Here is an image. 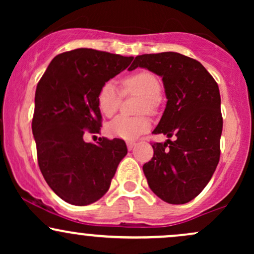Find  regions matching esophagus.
<instances>
[{
    "label": "esophagus",
    "mask_w": 254,
    "mask_h": 254,
    "mask_svg": "<svg viewBox=\"0 0 254 254\" xmlns=\"http://www.w3.org/2000/svg\"><path fill=\"white\" fill-rule=\"evenodd\" d=\"M127 149H129V150H132L133 148H135L136 143H135V142L130 141V142H127Z\"/></svg>",
    "instance_id": "1"
}]
</instances>
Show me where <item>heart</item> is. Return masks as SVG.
<instances>
[{"instance_id": "1", "label": "heart", "mask_w": 254, "mask_h": 254, "mask_svg": "<svg viewBox=\"0 0 254 254\" xmlns=\"http://www.w3.org/2000/svg\"><path fill=\"white\" fill-rule=\"evenodd\" d=\"M124 92H135L143 95L141 103L142 112H154L159 104V97L161 94V82L153 72L142 70L129 75L122 81ZM121 104V93L113 81H107L103 84L98 93V106L103 115L111 117L117 112ZM151 127L150 119L145 116L141 117H125L119 116L110 122L106 131L110 136L118 138L131 139L138 138L139 136L148 132Z\"/></svg>"}]
</instances>
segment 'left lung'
I'll return each mask as SVG.
<instances>
[{
	"label": "left lung",
	"instance_id": "left-lung-1",
	"mask_svg": "<svg viewBox=\"0 0 254 254\" xmlns=\"http://www.w3.org/2000/svg\"><path fill=\"white\" fill-rule=\"evenodd\" d=\"M137 66L162 77L167 104L154 133L174 137L153 143L144 176L162 200L185 204L203 191L220 161L223 121L218 86L198 61L178 52L141 55L129 70Z\"/></svg>",
	"mask_w": 254,
	"mask_h": 254
}]
</instances>
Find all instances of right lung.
<instances>
[{"mask_svg": "<svg viewBox=\"0 0 254 254\" xmlns=\"http://www.w3.org/2000/svg\"><path fill=\"white\" fill-rule=\"evenodd\" d=\"M133 57L93 49L57 55L37 84L32 132L38 165L58 197L72 205L97 202L110 189L119 162L127 155L123 139L83 141L99 132L98 93Z\"/></svg>", "mask_w": 254, "mask_h": 254, "instance_id": "add662e5", "label": "right lung"}]
</instances>
